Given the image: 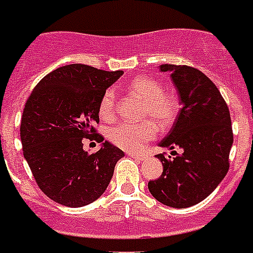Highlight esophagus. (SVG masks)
I'll return each mask as SVG.
<instances>
[{"label":"esophagus","mask_w":253,"mask_h":253,"mask_svg":"<svg viewBox=\"0 0 253 253\" xmlns=\"http://www.w3.org/2000/svg\"><path fill=\"white\" fill-rule=\"evenodd\" d=\"M128 155L132 157V158L137 159V161H144V159H146V155H143V154H137V152H128Z\"/></svg>","instance_id":"obj_1"}]
</instances>
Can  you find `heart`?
<instances>
[{"instance_id": "b5f03b06", "label": "heart", "mask_w": 253, "mask_h": 253, "mask_svg": "<svg viewBox=\"0 0 253 253\" xmlns=\"http://www.w3.org/2000/svg\"><path fill=\"white\" fill-rule=\"evenodd\" d=\"M128 89L144 102L141 118L150 120L159 128H168L174 123L178 114V102L174 95L164 92L162 84L147 76H137L129 84ZM99 116L109 121L116 116V92L107 88L99 101ZM157 135V128L151 123H120L107 129V139L120 148L128 151H139Z\"/></svg>"}]
</instances>
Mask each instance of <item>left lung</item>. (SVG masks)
Wrapping results in <instances>:
<instances>
[{
  "instance_id": "1",
  "label": "left lung",
  "mask_w": 253,
  "mask_h": 253,
  "mask_svg": "<svg viewBox=\"0 0 253 253\" xmlns=\"http://www.w3.org/2000/svg\"><path fill=\"white\" fill-rule=\"evenodd\" d=\"M159 69L171 73L182 105L159 146L169 150L180 147L182 154L173 159L157 155L164 171L148 182V189L165 206L187 209L204 200L225 178L233 144L232 120L219 89L203 72L171 64H164Z\"/></svg>"
}]
</instances>
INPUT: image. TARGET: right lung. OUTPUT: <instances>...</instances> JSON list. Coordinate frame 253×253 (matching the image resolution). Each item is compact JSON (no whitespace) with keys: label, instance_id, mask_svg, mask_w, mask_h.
Returning a JSON list of instances; mask_svg holds the SVG:
<instances>
[{"label":"right lung","instance_id":"right-lung-1","mask_svg":"<svg viewBox=\"0 0 253 253\" xmlns=\"http://www.w3.org/2000/svg\"><path fill=\"white\" fill-rule=\"evenodd\" d=\"M123 71L107 72L83 64L61 66L32 89L23 110V154L41 191L66 207H83L106 191L124 151L112 143L88 154L83 139L103 140L99 101Z\"/></svg>","mask_w":253,"mask_h":253}]
</instances>
